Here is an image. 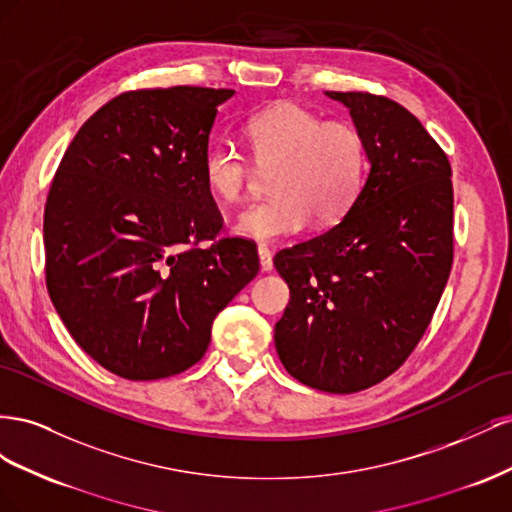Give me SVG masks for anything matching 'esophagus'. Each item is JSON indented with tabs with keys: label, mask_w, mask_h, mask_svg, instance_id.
<instances>
[{
	"label": "esophagus",
	"mask_w": 512,
	"mask_h": 512,
	"mask_svg": "<svg viewBox=\"0 0 512 512\" xmlns=\"http://www.w3.org/2000/svg\"><path fill=\"white\" fill-rule=\"evenodd\" d=\"M257 255H259L261 270H264V272L272 270V253H270V248L268 246H259L257 248Z\"/></svg>",
	"instance_id": "obj_1"
}]
</instances>
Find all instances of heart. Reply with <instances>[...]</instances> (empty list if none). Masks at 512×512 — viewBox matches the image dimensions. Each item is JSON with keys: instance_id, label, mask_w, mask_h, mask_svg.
Here are the masks:
<instances>
[{"instance_id": "obj_1", "label": "heart", "mask_w": 512, "mask_h": 512, "mask_svg": "<svg viewBox=\"0 0 512 512\" xmlns=\"http://www.w3.org/2000/svg\"><path fill=\"white\" fill-rule=\"evenodd\" d=\"M248 152L259 169H274L270 201L255 203L233 223L236 236L270 244L298 236L311 223L334 225L354 206L369 171V143L349 122H326L296 102H276L244 124ZM253 167L229 141L203 158V182L223 203L242 197Z\"/></svg>"}]
</instances>
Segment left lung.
<instances>
[{
    "mask_svg": "<svg viewBox=\"0 0 512 512\" xmlns=\"http://www.w3.org/2000/svg\"><path fill=\"white\" fill-rule=\"evenodd\" d=\"M369 143V178L341 221L283 248L289 304L274 326L283 367L334 394L371 388L414 352L452 268L448 156L399 102L326 92Z\"/></svg>",
    "mask_w": 512,
    "mask_h": 512,
    "instance_id": "1",
    "label": "left lung"
}]
</instances>
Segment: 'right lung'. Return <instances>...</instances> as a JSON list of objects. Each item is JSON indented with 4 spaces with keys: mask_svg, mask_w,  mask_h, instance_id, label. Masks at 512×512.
Here are the masks:
<instances>
[{
    "mask_svg": "<svg viewBox=\"0 0 512 512\" xmlns=\"http://www.w3.org/2000/svg\"><path fill=\"white\" fill-rule=\"evenodd\" d=\"M233 90L124 92L68 145L45 206V274L70 337L133 382L191 369L212 321L259 272L257 248L218 238L203 182L218 105Z\"/></svg>",
    "mask_w": 512,
    "mask_h": 512,
    "instance_id": "1",
    "label": "right lung"
}]
</instances>
